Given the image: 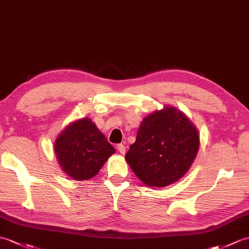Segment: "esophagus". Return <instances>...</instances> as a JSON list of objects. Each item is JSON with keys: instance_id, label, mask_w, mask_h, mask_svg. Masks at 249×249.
Masks as SVG:
<instances>
[{"instance_id": "esophagus-1", "label": "esophagus", "mask_w": 249, "mask_h": 249, "mask_svg": "<svg viewBox=\"0 0 249 249\" xmlns=\"http://www.w3.org/2000/svg\"><path fill=\"white\" fill-rule=\"evenodd\" d=\"M118 151L121 153V154H125V152H126V147H125V145L124 144H118Z\"/></svg>"}]
</instances>
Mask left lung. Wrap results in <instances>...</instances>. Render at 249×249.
Wrapping results in <instances>:
<instances>
[{
	"mask_svg": "<svg viewBox=\"0 0 249 249\" xmlns=\"http://www.w3.org/2000/svg\"><path fill=\"white\" fill-rule=\"evenodd\" d=\"M198 147V132L190 120L176 108L165 107L142 121L125 159L148 187L163 188L186 174Z\"/></svg>",
	"mask_w": 249,
	"mask_h": 249,
	"instance_id": "obj_1",
	"label": "left lung"
}]
</instances>
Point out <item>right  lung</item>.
<instances>
[{"instance_id": "1", "label": "right lung", "mask_w": 249, "mask_h": 249, "mask_svg": "<svg viewBox=\"0 0 249 249\" xmlns=\"http://www.w3.org/2000/svg\"><path fill=\"white\" fill-rule=\"evenodd\" d=\"M61 169L75 180L94 177L115 149L94 123L82 119L69 125L55 141Z\"/></svg>"}]
</instances>
